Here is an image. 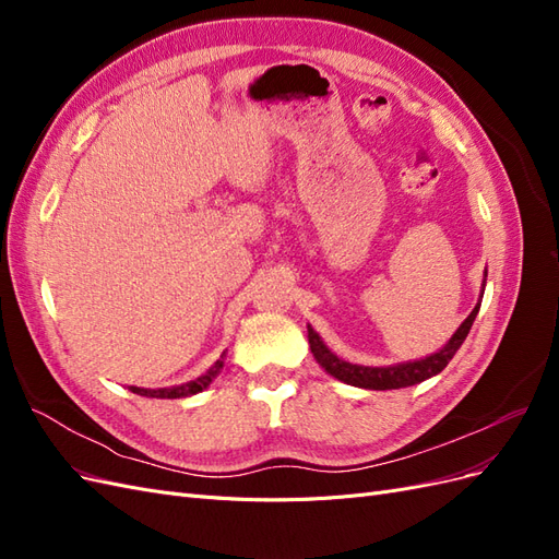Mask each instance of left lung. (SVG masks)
I'll return each instance as SVG.
<instances>
[{
    "label": "left lung",
    "mask_w": 559,
    "mask_h": 559,
    "mask_svg": "<svg viewBox=\"0 0 559 559\" xmlns=\"http://www.w3.org/2000/svg\"><path fill=\"white\" fill-rule=\"evenodd\" d=\"M478 310H480V302L462 321V326L456 329V333L450 337L448 345L441 352L431 354V357H427V359L399 364V366L373 368V366H357V364L337 359L335 354L324 345V341H321V337L314 333L312 326H308V341H310V349L314 354V359L319 361V366L324 368L326 373H331L333 378L343 380L352 386H364V389H401V386L425 382L427 378L441 373V370L448 366V361L454 357V352L460 349L462 343L466 341V335L473 326V319H476Z\"/></svg>",
    "instance_id": "8db88e82"
}]
</instances>
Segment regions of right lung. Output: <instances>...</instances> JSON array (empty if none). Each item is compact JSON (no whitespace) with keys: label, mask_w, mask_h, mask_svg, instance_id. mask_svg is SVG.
I'll use <instances>...</instances> for the list:
<instances>
[{"label":"right lung","mask_w":559,"mask_h":559,"mask_svg":"<svg viewBox=\"0 0 559 559\" xmlns=\"http://www.w3.org/2000/svg\"><path fill=\"white\" fill-rule=\"evenodd\" d=\"M224 368V357L218 359L205 376H200V378H195V380H191V382H186V384H179V386H170V389H140V386H130L134 394H140V396H151V399H183V396H191V394H198V392H202V389H205L212 380H214V376L218 373V370Z\"/></svg>","instance_id":"1"}]
</instances>
